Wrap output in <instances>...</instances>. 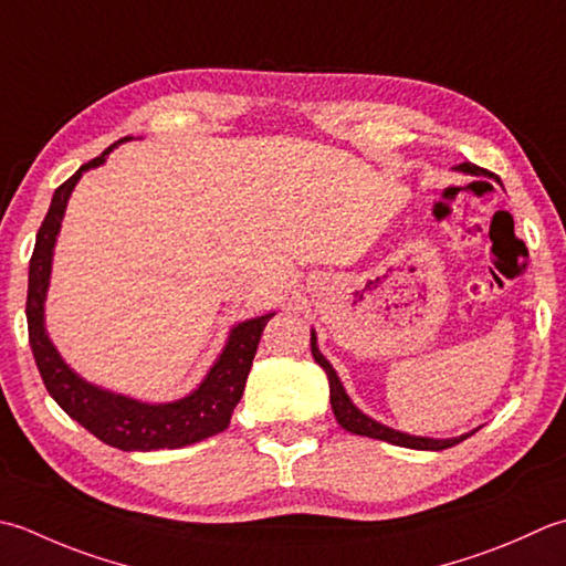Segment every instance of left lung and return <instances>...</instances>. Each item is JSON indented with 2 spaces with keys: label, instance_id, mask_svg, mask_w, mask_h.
I'll return each instance as SVG.
<instances>
[{
  "label": "left lung",
  "instance_id": "8db88e82",
  "mask_svg": "<svg viewBox=\"0 0 566 566\" xmlns=\"http://www.w3.org/2000/svg\"><path fill=\"white\" fill-rule=\"evenodd\" d=\"M459 171L463 174H471V176H481V174H489L483 171L481 166L475 164H459L457 166ZM312 356L314 360L324 368V373L328 375V387H331V407H334V415H336V422L350 431V434H360V437H370V439H380L387 441V444H395V447H405V449H422V451H441V449H449V447H457L459 441H463L471 434H463V437H453V439H429V437H412V434H405V431H397L385 427L380 422H375L373 417L363 415L360 409L350 402V397L343 390V385L338 380V375L334 370V365H331L324 356H321V350L316 346V334L312 331Z\"/></svg>",
  "mask_w": 566,
  "mask_h": 566
}]
</instances>
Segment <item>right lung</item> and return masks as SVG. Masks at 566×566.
Returning a JSON list of instances; mask_svg holds the SVG:
<instances>
[{
  "mask_svg": "<svg viewBox=\"0 0 566 566\" xmlns=\"http://www.w3.org/2000/svg\"><path fill=\"white\" fill-rule=\"evenodd\" d=\"M127 139L132 137L119 142ZM115 147L117 144L107 147L93 161L83 164L69 181L55 188L51 198V208L39 228L36 248H33L29 262V343L49 395L61 405L65 415L73 417L77 424H83L99 441H105L107 447L122 451L179 449L228 429L232 409H235L242 390H245L262 331L274 314L242 321V324L232 328L223 353H220L213 368L208 370L206 380L198 385V390L176 402L149 405L132 400V397L115 395L103 390V387L85 382L81 375L69 368V363L55 350L46 334V326H43V302H46L51 280L53 245L77 179H81L83 171L103 164Z\"/></svg>",
  "mask_w": 566,
  "mask_h": 566,
  "instance_id": "1",
  "label": "right lung"
}]
</instances>
